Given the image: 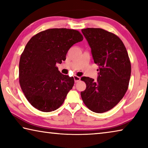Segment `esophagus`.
Listing matches in <instances>:
<instances>
[{"mask_svg":"<svg viewBox=\"0 0 148 148\" xmlns=\"http://www.w3.org/2000/svg\"><path fill=\"white\" fill-rule=\"evenodd\" d=\"M74 81L75 82H78L79 80H80V77H78L77 76H74Z\"/></svg>","mask_w":148,"mask_h":148,"instance_id":"obj_1","label":"esophagus"}]
</instances>
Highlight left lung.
Wrapping results in <instances>:
<instances>
[{"label": "left lung", "instance_id": "8db88e82", "mask_svg": "<svg viewBox=\"0 0 148 148\" xmlns=\"http://www.w3.org/2000/svg\"><path fill=\"white\" fill-rule=\"evenodd\" d=\"M99 66L97 79L84 76L86 89L81 92L84 104L95 113H103L119 103L128 89L131 62L123 42L112 32L99 28L82 30Z\"/></svg>", "mask_w": 148, "mask_h": 148}]
</instances>
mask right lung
Segmentation results:
<instances>
[{
    "mask_svg": "<svg viewBox=\"0 0 148 148\" xmlns=\"http://www.w3.org/2000/svg\"><path fill=\"white\" fill-rule=\"evenodd\" d=\"M83 36L76 30L50 29L30 39L19 61V84L32 106L49 112L61 106L74 84L73 77L59 71L69 49Z\"/></svg>",
    "mask_w": 148,
    "mask_h": 148,
    "instance_id": "add662e5",
    "label": "right lung"
}]
</instances>
